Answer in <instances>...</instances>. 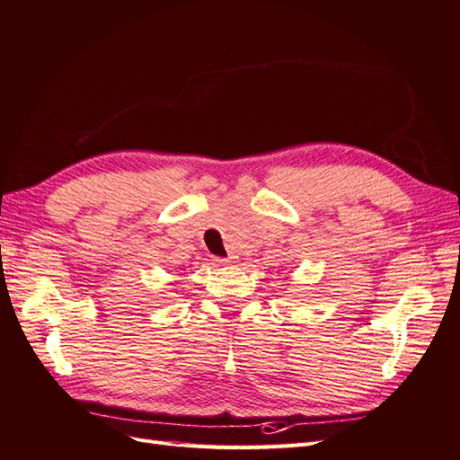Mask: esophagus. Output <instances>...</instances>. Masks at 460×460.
Returning a JSON list of instances; mask_svg holds the SVG:
<instances>
[{
  "mask_svg": "<svg viewBox=\"0 0 460 460\" xmlns=\"http://www.w3.org/2000/svg\"><path fill=\"white\" fill-rule=\"evenodd\" d=\"M214 262H216L217 266H227L231 261H229V258H214Z\"/></svg>",
  "mask_w": 460,
  "mask_h": 460,
  "instance_id": "34e87169",
  "label": "esophagus"
}]
</instances>
